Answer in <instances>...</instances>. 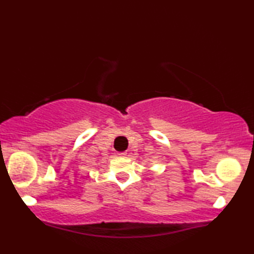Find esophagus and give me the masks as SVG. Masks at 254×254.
Here are the masks:
<instances>
[{
  "mask_svg": "<svg viewBox=\"0 0 254 254\" xmlns=\"http://www.w3.org/2000/svg\"><path fill=\"white\" fill-rule=\"evenodd\" d=\"M127 152H121V153H119L118 155H119V156H120V157H126V156H127Z\"/></svg>",
  "mask_w": 254,
  "mask_h": 254,
  "instance_id": "1",
  "label": "esophagus"
}]
</instances>
